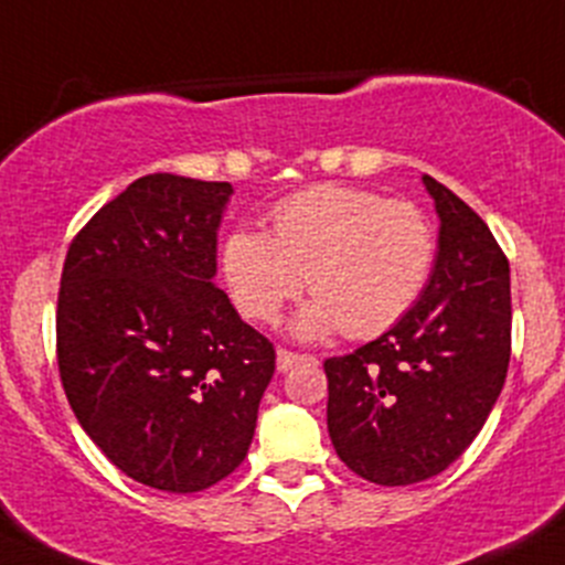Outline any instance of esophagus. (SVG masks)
Masks as SVG:
<instances>
[{
  "label": "esophagus",
  "instance_id": "1",
  "mask_svg": "<svg viewBox=\"0 0 565 565\" xmlns=\"http://www.w3.org/2000/svg\"><path fill=\"white\" fill-rule=\"evenodd\" d=\"M306 359H309V355H300V353H292V350L281 348L276 355V366H278V372H289L295 364H300V361H306Z\"/></svg>",
  "mask_w": 565,
  "mask_h": 565
}]
</instances>
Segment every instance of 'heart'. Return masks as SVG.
Returning <instances> with one entry per match:
<instances>
[{
    "label": "heart",
    "instance_id": "obj_1",
    "mask_svg": "<svg viewBox=\"0 0 565 565\" xmlns=\"http://www.w3.org/2000/svg\"><path fill=\"white\" fill-rule=\"evenodd\" d=\"M436 254L434 223L411 201L315 184L273 206L270 232L232 228L221 273L248 320L273 322L309 281L317 298L295 320L300 337L342 328L353 339H372L419 303Z\"/></svg>",
    "mask_w": 565,
    "mask_h": 565
}]
</instances>
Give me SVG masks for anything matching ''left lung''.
<instances>
[{
    "label": "left lung",
    "instance_id": "1",
    "mask_svg": "<svg viewBox=\"0 0 565 565\" xmlns=\"http://www.w3.org/2000/svg\"><path fill=\"white\" fill-rule=\"evenodd\" d=\"M441 217L419 303L383 337L326 359L328 434L377 486L445 472L489 419L511 361V267L483 217L425 177Z\"/></svg>",
    "mask_w": 565,
    "mask_h": 565
}]
</instances>
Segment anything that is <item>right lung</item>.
Returning a JSON list of instances; mask_svg holds the SVG:
<instances>
[{
  "mask_svg": "<svg viewBox=\"0 0 565 565\" xmlns=\"http://www.w3.org/2000/svg\"><path fill=\"white\" fill-rule=\"evenodd\" d=\"M228 182L149 173L71 239L57 292L65 397L137 483L193 494L248 456L276 348L239 320L217 270Z\"/></svg>",
  "mask_w": 565,
  "mask_h": 565,
  "instance_id": "1",
  "label": "right lung"
}]
</instances>
